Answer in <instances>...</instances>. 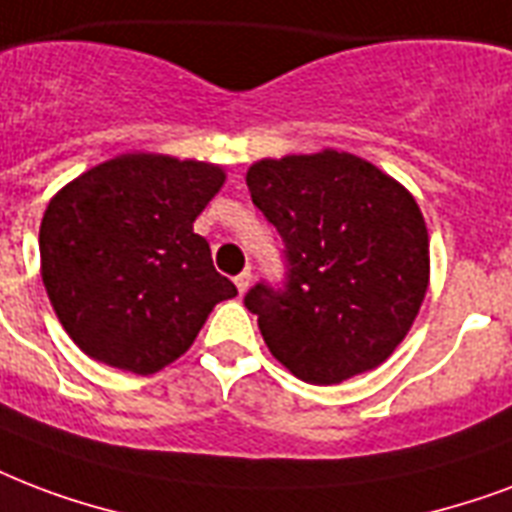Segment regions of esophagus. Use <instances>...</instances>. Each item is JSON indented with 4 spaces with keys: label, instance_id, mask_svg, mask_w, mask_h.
Wrapping results in <instances>:
<instances>
[{
    "label": "esophagus",
    "instance_id": "esophagus-1",
    "mask_svg": "<svg viewBox=\"0 0 512 512\" xmlns=\"http://www.w3.org/2000/svg\"><path fill=\"white\" fill-rule=\"evenodd\" d=\"M236 287H239V292H241V295H244V292H247L249 287H252V273H249V271L239 273V276H236Z\"/></svg>",
    "mask_w": 512,
    "mask_h": 512
}]
</instances>
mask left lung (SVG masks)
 <instances>
[{
	"mask_svg": "<svg viewBox=\"0 0 512 512\" xmlns=\"http://www.w3.org/2000/svg\"><path fill=\"white\" fill-rule=\"evenodd\" d=\"M252 201L287 247V284L244 298L263 341L306 384H341L403 343L429 287V233L416 198L354 152L263 158Z\"/></svg>",
	"mask_w": 512,
	"mask_h": 512,
	"instance_id": "obj_1",
	"label": "left lung"
}]
</instances>
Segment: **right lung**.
I'll return each mask as SVG.
<instances>
[{"label": "right lung", "mask_w": 512, "mask_h": 512, "mask_svg": "<svg viewBox=\"0 0 512 512\" xmlns=\"http://www.w3.org/2000/svg\"><path fill=\"white\" fill-rule=\"evenodd\" d=\"M217 163L123 152L66 182L42 214L39 273L80 349L136 376L179 360L236 284L193 222L225 185Z\"/></svg>", "instance_id": "1"}]
</instances>
